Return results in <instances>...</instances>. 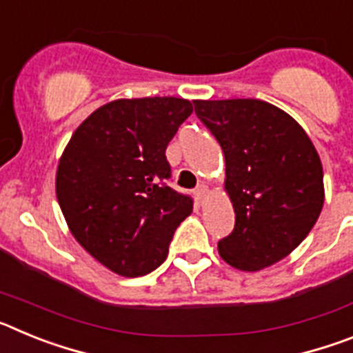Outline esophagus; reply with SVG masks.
I'll list each match as a JSON object with an SVG mask.
<instances>
[{
	"mask_svg": "<svg viewBox=\"0 0 353 353\" xmlns=\"http://www.w3.org/2000/svg\"><path fill=\"white\" fill-rule=\"evenodd\" d=\"M207 194H208V187L205 185V183H199L194 191V196H196V199H198V203H203L205 198H207Z\"/></svg>",
	"mask_w": 353,
	"mask_h": 353,
	"instance_id": "esophagus-1",
	"label": "esophagus"
}]
</instances>
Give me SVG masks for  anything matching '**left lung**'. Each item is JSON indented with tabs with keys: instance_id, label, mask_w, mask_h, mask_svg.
<instances>
[{
	"instance_id": "left-lung-1",
	"label": "left lung",
	"mask_w": 353,
	"mask_h": 353,
	"mask_svg": "<svg viewBox=\"0 0 353 353\" xmlns=\"http://www.w3.org/2000/svg\"><path fill=\"white\" fill-rule=\"evenodd\" d=\"M226 161L235 228L217 249L245 272L270 267L307 236L323 207V170L297 121L258 99L192 101Z\"/></svg>"
}]
</instances>
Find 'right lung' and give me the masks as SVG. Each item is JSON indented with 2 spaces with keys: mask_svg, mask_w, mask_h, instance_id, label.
<instances>
[{
  "mask_svg": "<svg viewBox=\"0 0 353 353\" xmlns=\"http://www.w3.org/2000/svg\"><path fill=\"white\" fill-rule=\"evenodd\" d=\"M191 113L176 97L118 99L93 111L63 150L56 198L68 230L114 274L157 269L192 212V199L166 185L168 143Z\"/></svg>",
  "mask_w": 353,
  "mask_h": 353,
  "instance_id": "right-lung-1",
  "label": "right lung"
}]
</instances>
